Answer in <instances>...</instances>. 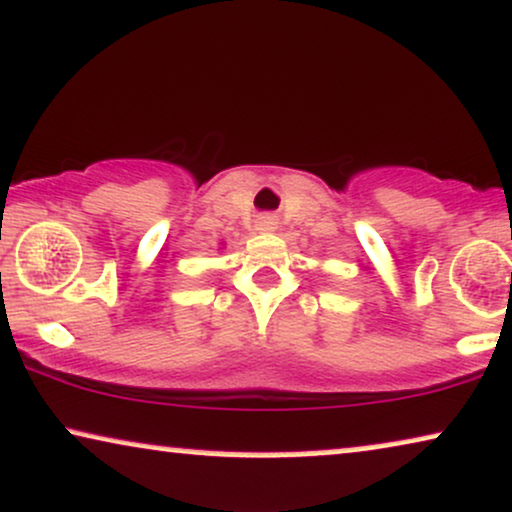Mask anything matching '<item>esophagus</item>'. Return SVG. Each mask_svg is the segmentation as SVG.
I'll list each match as a JSON object with an SVG mask.
<instances>
[{"label":"esophagus","mask_w":512,"mask_h":512,"mask_svg":"<svg viewBox=\"0 0 512 512\" xmlns=\"http://www.w3.org/2000/svg\"><path fill=\"white\" fill-rule=\"evenodd\" d=\"M274 229H276V217H272V214H262V217L257 219V231L269 233Z\"/></svg>","instance_id":"esophagus-1"}]
</instances>
